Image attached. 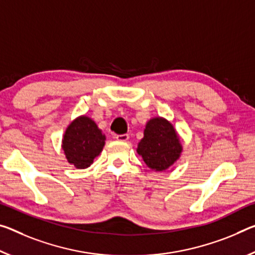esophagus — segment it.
<instances>
[{
    "label": "esophagus",
    "mask_w": 255,
    "mask_h": 255,
    "mask_svg": "<svg viewBox=\"0 0 255 255\" xmlns=\"http://www.w3.org/2000/svg\"><path fill=\"white\" fill-rule=\"evenodd\" d=\"M115 138H116L117 140H120V142H126V140L129 139V135H128V134L115 135Z\"/></svg>",
    "instance_id": "34e87169"
}]
</instances>
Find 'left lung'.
Returning <instances> with one entry per match:
<instances>
[{
  "instance_id": "left-lung-1",
  "label": "left lung",
  "mask_w": 255,
  "mask_h": 255,
  "mask_svg": "<svg viewBox=\"0 0 255 255\" xmlns=\"http://www.w3.org/2000/svg\"><path fill=\"white\" fill-rule=\"evenodd\" d=\"M137 153L152 170L163 171L179 159L180 139L168 120L153 118L146 124Z\"/></svg>"
}]
</instances>
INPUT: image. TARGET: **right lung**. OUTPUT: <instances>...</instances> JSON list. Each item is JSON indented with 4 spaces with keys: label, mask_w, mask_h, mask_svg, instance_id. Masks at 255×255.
<instances>
[{
    "label": "right lung",
    "mask_w": 255,
    "mask_h": 255,
    "mask_svg": "<svg viewBox=\"0 0 255 255\" xmlns=\"http://www.w3.org/2000/svg\"><path fill=\"white\" fill-rule=\"evenodd\" d=\"M106 143L96 124L86 116L75 119L68 126L62 139V148L70 164L85 169L93 163Z\"/></svg>",
    "instance_id": "add662e5"
}]
</instances>
